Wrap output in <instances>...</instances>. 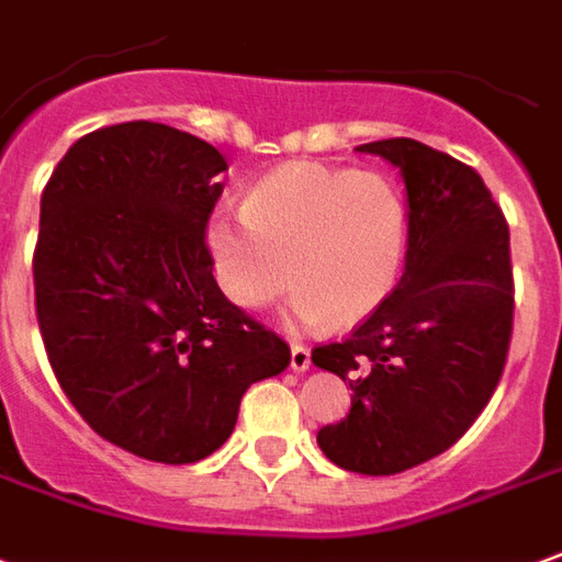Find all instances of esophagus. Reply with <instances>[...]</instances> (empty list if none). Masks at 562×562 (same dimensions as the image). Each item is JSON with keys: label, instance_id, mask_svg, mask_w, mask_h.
<instances>
[{"label": "esophagus", "instance_id": "1", "mask_svg": "<svg viewBox=\"0 0 562 562\" xmlns=\"http://www.w3.org/2000/svg\"><path fill=\"white\" fill-rule=\"evenodd\" d=\"M308 366H312V351L305 345H293L290 348V369L293 372H305Z\"/></svg>", "mask_w": 562, "mask_h": 562}]
</instances>
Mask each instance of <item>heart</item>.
Instances as JSON below:
<instances>
[{
    "label": "heart",
    "instance_id": "b5f03b06",
    "mask_svg": "<svg viewBox=\"0 0 562 562\" xmlns=\"http://www.w3.org/2000/svg\"><path fill=\"white\" fill-rule=\"evenodd\" d=\"M245 211H217L205 229L217 288L260 312L300 284V324L353 326L375 314L400 281L408 205L381 172L290 162L250 187Z\"/></svg>",
    "mask_w": 562,
    "mask_h": 562
}]
</instances>
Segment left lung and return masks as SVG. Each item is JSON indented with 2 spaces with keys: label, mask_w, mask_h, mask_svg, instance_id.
Wrapping results in <instances>:
<instances>
[{
  "label": "left lung",
  "mask_w": 562,
  "mask_h": 562,
  "mask_svg": "<svg viewBox=\"0 0 562 562\" xmlns=\"http://www.w3.org/2000/svg\"><path fill=\"white\" fill-rule=\"evenodd\" d=\"M357 150L393 162L408 196L405 272L375 314L312 360L353 390L317 432L360 475H396L448 451L491 402L515 321L508 224L481 175L415 138Z\"/></svg>",
  "instance_id": "obj_1"
}]
</instances>
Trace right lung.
Wrapping results in <instances>:
<instances>
[{"label": "right lung", "mask_w": 562, "mask_h": 562, "mask_svg": "<svg viewBox=\"0 0 562 562\" xmlns=\"http://www.w3.org/2000/svg\"><path fill=\"white\" fill-rule=\"evenodd\" d=\"M221 172L209 142L130 121L78 138L42 193L33 278L50 369L102 439L154 463L217 451L245 390L290 363L288 341L211 274Z\"/></svg>", "instance_id": "obj_1"}]
</instances>
